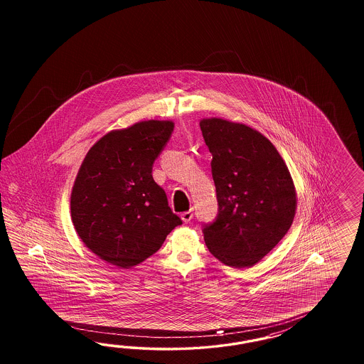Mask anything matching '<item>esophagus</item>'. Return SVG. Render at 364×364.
<instances>
[{
  "mask_svg": "<svg viewBox=\"0 0 364 364\" xmlns=\"http://www.w3.org/2000/svg\"><path fill=\"white\" fill-rule=\"evenodd\" d=\"M192 218H193V212H192V210L181 213V219H183L184 223H189V221L192 220Z\"/></svg>",
  "mask_w": 364,
  "mask_h": 364,
  "instance_id": "esophagus-1",
  "label": "esophagus"
}]
</instances>
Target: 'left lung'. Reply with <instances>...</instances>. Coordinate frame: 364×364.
Returning a JSON list of instances; mask_svg holds the SVG:
<instances>
[{
  "label": "left lung",
  "mask_w": 364,
  "mask_h": 364,
  "mask_svg": "<svg viewBox=\"0 0 364 364\" xmlns=\"http://www.w3.org/2000/svg\"><path fill=\"white\" fill-rule=\"evenodd\" d=\"M200 128L212 154L218 216L203 225L210 254L221 263L248 268L260 262L289 230L296 193L282 156L252 128L204 119Z\"/></svg>",
  "instance_id": "1"
}]
</instances>
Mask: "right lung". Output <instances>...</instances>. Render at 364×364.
Here are the masks:
<instances>
[{"instance_id":"right-lung-1","label":"right lung","mask_w":364,"mask_h":364,"mask_svg":"<svg viewBox=\"0 0 364 364\" xmlns=\"http://www.w3.org/2000/svg\"><path fill=\"white\" fill-rule=\"evenodd\" d=\"M173 122H141L101 137L85 156L70 196L81 240L110 264L129 268L157 252L183 224L152 176Z\"/></svg>"}]
</instances>
